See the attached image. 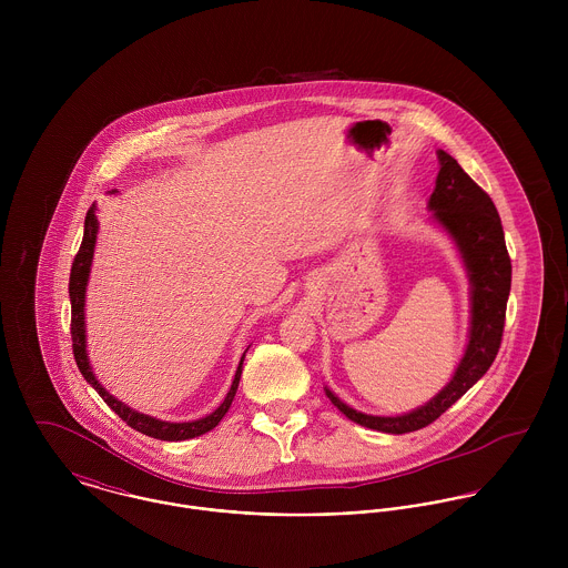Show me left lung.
Returning <instances> with one entry per match:
<instances>
[{"label":"left lung","instance_id":"8db88e82","mask_svg":"<svg viewBox=\"0 0 568 568\" xmlns=\"http://www.w3.org/2000/svg\"><path fill=\"white\" fill-rule=\"evenodd\" d=\"M439 172L428 201L433 221L455 241L470 280V334L466 352L450 383L426 405L405 415H367L341 403L329 389L325 396L352 422L392 435L419 430L455 405L494 363L511 288V260L505 246L500 216L486 192L446 151H437Z\"/></svg>","mask_w":568,"mask_h":568}]
</instances>
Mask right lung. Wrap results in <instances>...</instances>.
Returning <instances> with one entry per match:
<instances>
[{
    "instance_id": "1",
    "label": "right lung",
    "mask_w": 568,
    "mask_h": 568,
    "mask_svg": "<svg viewBox=\"0 0 568 568\" xmlns=\"http://www.w3.org/2000/svg\"><path fill=\"white\" fill-rule=\"evenodd\" d=\"M95 234H98V216H95V205H91L87 210L84 216V234H82L81 248L72 262V273H70V302H72V347H74V358L77 365L81 369L82 378L100 394V398L111 406L131 428L162 439V442H183V439H192L199 437L207 430H212L230 410V406L234 403L239 383H241V374H243V361L246 349H244L241 365L236 369L232 389L227 392L225 400L216 410H212L210 415L201 417V419H192V422H163L158 417L138 413L135 408L120 403L118 398H113L95 378L91 365H89V356H87V336H84V293H87V282H89V273H91V262H93V248H95Z\"/></svg>"
}]
</instances>
